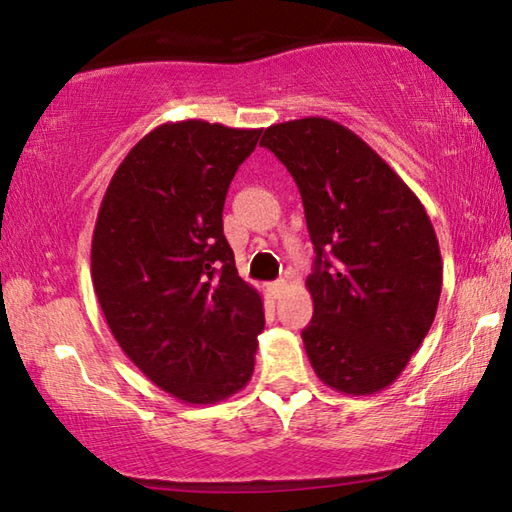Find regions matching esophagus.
I'll return each mask as SVG.
<instances>
[{"label": "esophagus", "mask_w": 512, "mask_h": 512, "mask_svg": "<svg viewBox=\"0 0 512 512\" xmlns=\"http://www.w3.org/2000/svg\"><path fill=\"white\" fill-rule=\"evenodd\" d=\"M284 289H287V282H284V280H277V282L271 284V293H273L275 298H280L282 293H284Z\"/></svg>", "instance_id": "obj_1"}]
</instances>
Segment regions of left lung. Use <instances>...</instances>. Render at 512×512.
Segmentation results:
<instances>
[{
  "mask_svg": "<svg viewBox=\"0 0 512 512\" xmlns=\"http://www.w3.org/2000/svg\"><path fill=\"white\" fill-rule=\"evenodd\" d=\"M259 146L296 180L316 248L307 277L314 318L302 329L311 368L345 395L384 391L427 336L443 289L427 210L391 164L339 121L273 124Z\"/></svg>",
  "mask_w": 512,
  "mask_h": 512,
  "instance_id": "8db88e82",
  "label": "left lung"
}]
</instances>
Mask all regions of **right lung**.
<instances>
[{"mask_svg": "<svg viewBox=\"0 0 512 512\" xmlns=\"http://www.w3.org/2000/svg\"><path fill=\"white\" fill-rule=\"evenodd\" d=\"M262 128L169 121L137 142L103 194L92 284L119 348L185 404L239 393L264 329L259 291L237 273L223 203Z\"/></svg>", "mask_w": 512, "mask_h": 512, "instance_id": "1", "label": "right lung"}]
</instances>
